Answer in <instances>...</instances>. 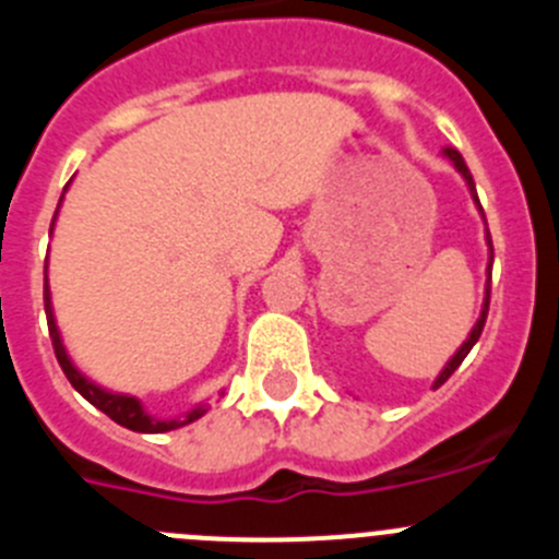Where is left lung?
Returning a JSON list of instances; mask_svg holds the SVG:
<instances>
[{"label":"left lung","instance_id":"1","mask_svg":"<svg viewBox=\"0 0 559 559\" xmlns=\"http://www.w3.org/2000/svg\"><path fill=\"white\" fill-rule=\"evenodd\" d=\"M445 156H448V159L453 162V167H456V170L462 173V176H464V181H467V187H471V192H473V201H476V204H478L476 185H473V176H471V170H467V165H464L462 153H459L456 147H445ZM478 210H481V204H478ZM481 215H484V212H481ZM487 243H490V251H492L490 231H487ZM490 260H492V257H490ZM487 310H490V285H487V296H484V308H481V316H478L476 328L471 330V338L464 341L462 347H459V353L453 355L451 360H448V367L442 369V372H439V378H437V383H433V389H437V386H442V383H445V380L451 378L453 372H456V369H459V364H462V360L467 358V353H471V349H473V344H476V341H478V335H481V330H484V322H487Z\"/></svg>","mask_w":559,"mask_h":559}]
</instances>
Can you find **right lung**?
Masks as SVG:
<instances>
[{
  "label": "right lung",
  "instance_id": "obj_1",
  "mask_svg": "<svg viewBox=\"0 0 559 559\" xmlns=\"http://www.w3.org/2000/svg\"><path fill=\"white\" fill-rule=\"evenodd\" d=\"M49 231H52V226H49ZM44 269H47V265H44ZM44 310H47V328H49V338H52V349H56V358L58 364H61L63 374L69 378V383H72V386H75L78 392L92 403V406L100 408L103 414H108V417H111L114 423H120L122 428H131V431H140V433H165V431H173V428L187 426V423H195V419L204 417V414L210 412V403H201V406L187 412L181 419H153L147 417L145 408L140 406V400L136 397H128V394H111L106 392V389L95 386L92 380H86L75 367H72V360H69L67 349H63L61 333H58L56 328V316H52V305H49L47 276H44Z\"/></svg>",
  "mask_w": 559,
  "mask_h": 559
}]
</instances>
